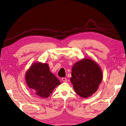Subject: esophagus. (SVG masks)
Here are the masks:
<instances>
[{"label": "esophagus", "instance_id": "esophagus-1", "mask_svg": "<svg viewBox=\"0 0 126 126\" xmlns=\"http://www.w3.org/2000/svg\"><path fill=\"white\" fill-rule=\"evenodd\" d=\"M62 81L64 82H67V79L65 78H62Z\"/></svg>", "mask_w": 126, "mask_h": 126}]
</instances>
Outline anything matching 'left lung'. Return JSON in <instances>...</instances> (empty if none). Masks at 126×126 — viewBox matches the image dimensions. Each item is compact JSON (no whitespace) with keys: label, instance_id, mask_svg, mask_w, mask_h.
<instances>
[{"label":"left lung","instance_id":"1","mask_svg":"<svg viewBox=\"0 0 126 126\" xmlns=\"http://www.w3.org/2000/svg\"><path fill=\"white\" fill-rule=\"evenodd\" d=\"M71 82L75 92L83 98H88L97 90L102 80L99 65L91 59L84 58L73 65Z\"/></svg>","mask_w":126,"mask_h":126}]
</instances>
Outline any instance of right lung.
I'll return each instance as SVG.
<instances>
[{
    "label": "right lung",
    "instance_id": "1",
    "mask_svg": "<svg viewBox=\"0 0 126 126\" xmlns=\"http://www.w3.org/2000/svg\"><path fill=\"white\" fill-rule=\"evenodd\" d=\"M28 87L42 98L49 97L54 89L61 84L60 80L50 71L46 63L36 62L30 67L25 74Z\"/></svg>",
    "mask_w": 126,
    "mask_h": 126
}]
</instances>
